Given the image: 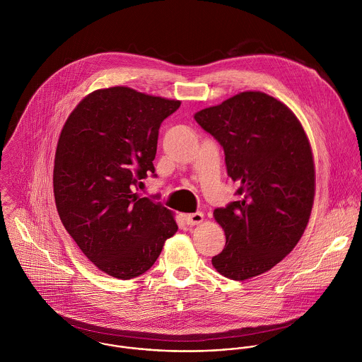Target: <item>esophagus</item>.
I'll return each mask as SVG.
<instances>
[{
    "label": "esophagus",
    "instance_id": "obj_1",
    "mask_svg": "<svg viewBox=\"0 0 362 362\" xmlns=\"http://www.w3.org/2000/svg\"><path fill=\"white\" fill-rule=\"evenodd\" d=\"M185 221L189 226H195V224H201L204 221V213L202 211H197V213H191L185 216Z\"/></svg>",
    "mask_w": 362,
    "mask_h": 362
}]
</instances>
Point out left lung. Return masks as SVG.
Returning a JSON list of instances; mask_svg holds the SVG:
<instances>
[{"label":"left lung","instance_id":"left-lung-1","mask_svg":"<svg viewBox=\"0 0 362 362\" xmlns=\"http://www.w3.org/2000/svg\"><path fill=\"white\" fill-rule=\"evenodd\" d=\"M197 122L224 149L238 201L213 211L226 235L213 267L247 280L286 258L301 240L315 198L310 139L297 115L258 90L241 92L195 112Z\"/></svg>","mask_w":362,"mask_h":362}]
</instances>
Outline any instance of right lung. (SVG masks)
<instances>
[{
	"mask_svg": "<svg viewBox=\"0 0 362 362\" xmlns=\"http://www.w3.org/2000/svg\"><path fill=\"white\" fill-rule=\"evenodd\" d=\"M180 104L128 86L98 89L61 129L52 171L58 216L86 258L115 279L149 270L178 230L170 209L132 185L155 173L160 124Z\"/></svg>",
	"mask_w": 362,
	"mask_h": 362,
	"instance_id": "right-lung-1",
	"label": "right lung"
}]
</instances>
